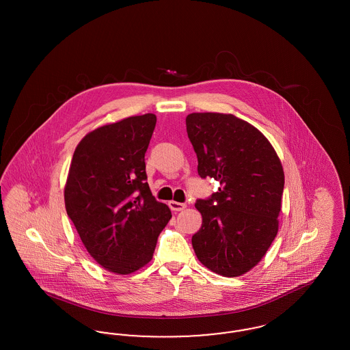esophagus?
Instances as JSON below:
<instances>
[{
  "label": "esophagus",
  "instance_id": "esophagus-1",
  "mask_svg": "<svg viewBox=\"0 0 350 350\" xmlns=\"http://www.w3.org/2000/svg\"><path fill=\"white\" fill-rule=\"evenodd\" d=\"M169 207H170V210H173V211H183V210L186 208V203L170 200V202H169Z\"/></svg>",
  "mask_w": 350,
  "mask_h": 350
}]
</instances>
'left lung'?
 Masks as SVG:
<instances>
[{
  "mask_svg": "<svg viewBox=\"0 0 350 350\" xmlns=\"http://www.w3.org/2000/svg\"><path fill=\"white\" fill-rule=\"evenodd\" d=\"M186 131L198 157V174L220 183L198 200L202 227L191 237L200 262L223 277L256 267L278 232L284 173L265 135L221 113H193Z\"/></svg>",
  "mask_w": 350,
  "mask_h": 350,
  "instance_id": "8db88e82",
  "label": "left lung"
}]
</instances>
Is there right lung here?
Returning a JSON list of instances; mask_svg holds the SVG:
<instances>
[{"mask_svg":"<svg viewBox=\"0 0 350 350\" xmlns=\"http://www.w3.org/2000/svg\"><path fill=\"white\" fill-rule=\"evenodd\" d=\"M154 114L124 118L86 133L76 147L64 200L83 247L119 275L146 267L172 213L150 193L144 154Z\"/></svg>","mask_w":350,"mask_h":350,"instance_id":"add662e5","label":"right lung"}]
</instances>
